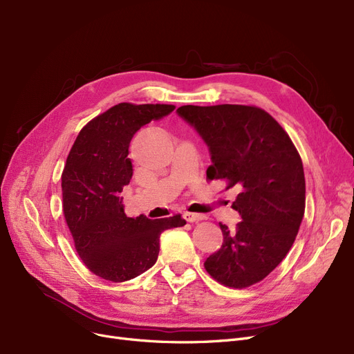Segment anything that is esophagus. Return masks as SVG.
<instances>
[{
    "mask_svg": "<svg viewBox=\"0 0 354 354\" xmlns=\"http://www.w3.org/2000/svg\"><path fill=\"white\" fill-rule=\"evenodd\" d=\"M183 218L187 219L188 222H199V221H203L207 219L205 215H199V214H192V212H185L183 214Z\"/></svg>",
    "mask_w": 354,
    "mask_h": 354,
    "instance_id": "1",
    "label": "esophagus"
}]
</instances>
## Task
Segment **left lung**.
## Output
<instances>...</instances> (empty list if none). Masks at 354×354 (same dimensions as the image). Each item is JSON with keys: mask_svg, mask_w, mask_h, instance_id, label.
I'll return each mask as SVG.
<instances>
[{"mask_svg": "<svg viewBox=\"0 0 354 354\" xmlns=\"http://www.w3.org/2000/svg\"><path fill=\"white\" fill-rule=\"evenodd\" d=\"M178 115L207 143L212 165L207 176L235 187L232 208L241 222L222 225V247L205 261L221 284L245 288L280 264L299 232L306 208L301 158L290 136L255 106H180Z\"/></svg>", "mask_w": 354, "mask_h": 354, "instance_id": "8db88e82", "label": "left lung"}]
</instances>
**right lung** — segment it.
<instances>
[{
  "label": "right lung",
  "instance_id": "1",
  "mask_svg": "<svg viewBox=\"0 0 354 354\" xmlns=\"http://www.w3.org/2000/svg\"><path fill=\"white\" fill-rule=\"evenodd\" d=\"M174 110V104L119 103L80 130L67 156L62 175L66 222L84 266L107 281L132 280L153 267L160 234L187 224L180 215L129 218L122 203L133 175L130 140L142 126Z\"/></svg>",
  "mask_w": 354,
  "mask_h": 354
}]
</instances>
